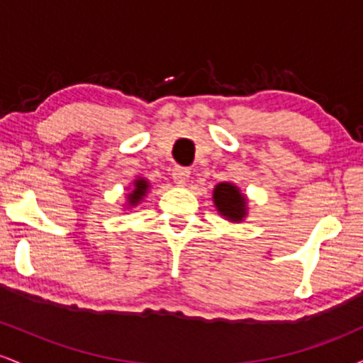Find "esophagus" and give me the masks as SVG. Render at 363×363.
I'll list each match as a JSON object with an SVG mask.
<instances>
[{
  "instance_id": "1",
  "label": "esophagus",
  "mask_w": 363,
  "mask_h": 363,
  "mask_svg": "<svg viewBox=\"0 0 363 363\" xmlns=\"http://www.w3.org/2000/svg\"><path fill=\"white\" fill-rule=\"evenodd\" d=\"M191 170L187 167H176L172 170V179L177 186H184L189 181Z\"/></svg>"
}]
</instances>
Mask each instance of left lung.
<instances>
[{
    "instance_id": "8db88e82",
    "label": "left lung",
    "mask_w": 363,
    "mask_h": 363,
    "mask_svg": "<svg viewBox=\"0 0 363 363\" xmlns=\"http://www.w3.org/2000/svg\"><path fill=\"white\" fill-rule=\"evenodd\" d=\"M213 203L218 213L230 222H242L247 215V198L232 182H220L215 186Z\"/></svg>"
}]
</instances>
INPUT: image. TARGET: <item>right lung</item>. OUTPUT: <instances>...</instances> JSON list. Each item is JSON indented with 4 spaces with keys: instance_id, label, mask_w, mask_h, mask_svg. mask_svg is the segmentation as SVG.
<instances>
[{
    "instance_id": "obj_1",
    "label": "right lung",
    "mask_w": 363,
    "mask_h": 363,
    "mask_svg": "<svg viewBox=\"0 0 363 363\" xmlns=\"http://www.w3.org/2000/svg\"><path fill=\"white\" fill-rule=\"evenodd\" d=\"M148 187H150V182L147 179H136L135 182H133V189L131 193L128 194V206L133 208L136 206L141 199L145 198V194L148 193Z\"/></svg>"
}]
</instances>
